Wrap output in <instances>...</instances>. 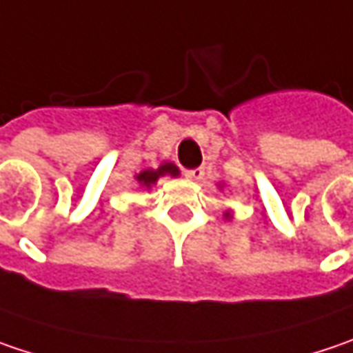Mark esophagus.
<instances>
[{"label": "esophagus", "instance_id": "34e87169", "mask_svg": "<svg viewBox=\"0 0 353 353\" xmlns=\"http://www.w3.org/2000/svg\"><path fill=\"white\" fill-rule=\"evenodd\" d=\"M203 168H196V170H190V172H185V177L188 179H192V181H199L201 177H203Z\"/></svg>", "mask_w": 353, "mask_h": 353}]
</instances>
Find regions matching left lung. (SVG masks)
I'll return each instance as SVG.
<instances>
[{
    "label": "left lung",
    "instance_id": "1",
    "mask_svg": "<svg viewBox=\"0 0 353 353\" xmlns=\"http://www.w3.org/2000/svg\"><path fill=\"white\" fill-rule=\"evenodd\" d=\"M221 188H223V185L219 183V190H221ZM223 218H225V219H232V218H234V212H232V210H225V214H223Z\"/></svg>",
    "mask_w": 353,
    "mask_h": 353
}]
</instances>
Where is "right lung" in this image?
<instances>
[{"instance_id": "right-lung-1", "label": "right lung", "mask_w": 353, "mask_h": 353, "mask_svg": "<svg viewBox=\"0 0 353 353\" xmlns=\"http://www.w3.org/2000/svg\"><path fill=\"white\" fill-rule=\"evenodd\" d=\"M163 176H172V177L179 176V170H177L176 163H172V161H163L157 170H143V172L135 174L134 179L137 181V185H139L141 190H152V185H156L157 179Z\"/></svg>"}]
</instances>
